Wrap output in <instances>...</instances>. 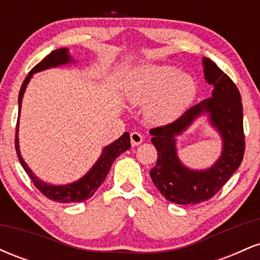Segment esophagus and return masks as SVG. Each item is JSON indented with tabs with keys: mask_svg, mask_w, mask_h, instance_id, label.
Here are the masks:
<instances>
[{
	"mask_svg": "<svg viewBox=\"0 0 260 260\" xmlns=\"http://www.w3.org/2000/svg\"><path fill=\"white\" fill-rule=\"evenodd\" d=\"M142 142H143L142 134L138 132L131 133V144H132V147H137V145H139Z\"/></svg>",
	"mask_w": 260,
	"mask_h": 260,
	"instance_id": "esophagus-1",
	"label": "esophagus"
}]
</instances>
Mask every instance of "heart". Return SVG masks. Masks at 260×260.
<instances>
[{"mask_svg": "<svg viewBox=\"0 0 260 260\" xmlns=\"http://www.w3.org/2000/svg\"><path fill=\"white\" fill-rule=\"evenodd\" d=\"M197 82L187 72L170 64H143L128 77L127 100L145 107L151 122H169L177 118L194 100Z\"/></svg>", "mask_w": 260, "mask_h": 260, "instance_id": "1", "label": "heart"}]
</instances>
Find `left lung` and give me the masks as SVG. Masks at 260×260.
<instances>
[{
    "instance_id": "8db88e82",
    "label": "left lung",
    "mask_w": 260,
    "mask_h": 260,
    "mask_svg": "<svg viewBox=\"0 0 260 260\" xmlns=\"http://www.w3.org/2000/svg\"><path fill=\"white\" fill-rule=\"evenodd\" d=\"M203 67L205 80L214 86L211 98L188 109L172 123L150 129L151 143L157 150L156 165L150 170V177L161 194L176 204H198L215 196L240 168L244 154L240 91L210 58L203 57ZM204 114L222 137V155L209 169H189L178 157L175 137Z\"/></svg>"
}]
</instances>
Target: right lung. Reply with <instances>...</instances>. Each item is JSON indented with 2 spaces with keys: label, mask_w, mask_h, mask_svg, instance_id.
Here are the masks:
<instances>
[{
  "label": "right lung",
  "mask_w": 260,
  "mask_h": 260,
  "mask_svg": "<svg viewBox=\"0 0 260 260\" xmlns=\"http://www.w3.org/2000/svg\"><path fill=\"white\" fill-rule=\"evenodd\" d=\"M74 59L72 56L68 53V49L62 47V49H57L55 51L45 57L40 63H38L34 68L29 72L26 78L23 82L22 86L19 90V96H18V105H19V116H20V107H22V100L24 91L28 86L29 82H30L32 74L41 72V71L49 70L52 67H58V66H63L68 63H73ZM18 127H19V117L17 121V128H16V151L18 155L19 162L22 164L24 171L28 174L31 181L34 182V186L40 190L46 198L51 199V201H57L59 203H78L84 202L85 199H89L90 197L96 192L100 184L105 181L107 174H109L110 169H111L113 161L116 157L120 156L123 151L128 150L131 148V139L129 133L124 132L117 140L111 143V144L106 145L103 149L100 157L98 159L96 162L92 165V168L89 170L86 174L79 178L78 181H74L72 183L63 184V186H53V184L46 183V182L39 180L38 176L34 175L30 168L26 165V162L23 160L22 154L19 150V139H18Z\"/></svg>",
  "instance_id": "right-lung-1"
}]
</instances>
